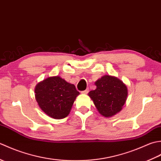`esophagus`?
Segmentation results:
<instances>
[{
	"instance_id": "1",
	"label": "esophagus",
	"mask_w": 161,
	"mask_h": 161,
	"mask_svg": "<svg viewBox=\"0 0 161 161\" xmlns=\"http://www.w3.org/2000/svg\"><path fill=\"white\" fill-rule=\"evenodd\" d=\"M88 91H89V90H88V88H87V89H86L85 91H81V93H82V94H87V93H88Z\"/></svg>"
}]
</instances>
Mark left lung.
<instances>
[{"label":"left lung","instance_id":"1","mask_svg":"<svg viewBox=\"0 0 161 161\" xmlns=\"http://www.w3.org/2000/svg\"><path fill=\"white\" fill-rule=\"evenodd\" d=\"M96 88L88 93V96L99 114L110 118L120 111L127 99L126 84L118 77L106 75L95 82Z\"/></svg>","mask_w":161,"mask_h":161}]
</instances>
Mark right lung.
<instances>
[{
    "label": "right lung",
    "instance_id": "1",
    "mask_svg": "<svg viewBox=\"0 0 161 161\" xmlns=\"http://www.w3.org/2000/svg\"><path fill=\"white\" fill-rule=\"evenodd\" d=\"M35 93L40 108L50 118L59 119L70 114L80 92L74 84L67 82L59 76H54L37 84Z\"/></svg>",
    "mask_w": 161,
    "mask_h": 161
}]
</instances>
